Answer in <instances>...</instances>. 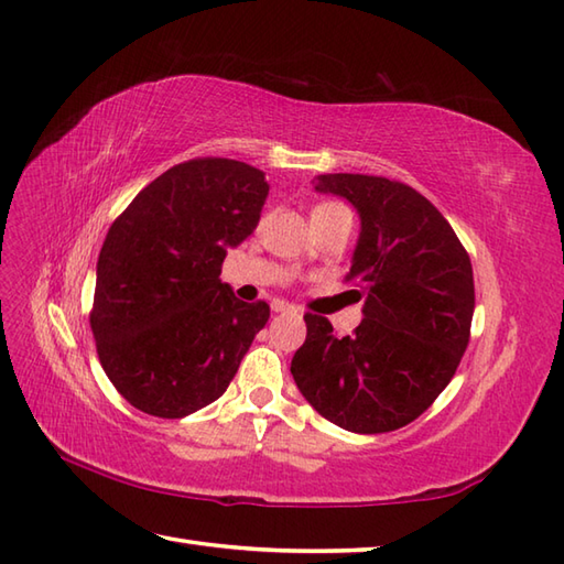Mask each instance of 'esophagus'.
Returning a JSON list of instances; mask_svg holds the SVG:
<instances>
[{
	"label": "esophagus",
	"mask_w": 564,
	"mask_h": 564,
	"mask_svg": "<svg viewBox=\"0 0 564 564\" xmlns=\"http://www.w3.org/2000/svg\"><path fill=\"white\" fill-rule=\"evenodd\" d=\"M271 310L273 313H293V305H289L285 301H273Z\"/></svg>",
	"instance_id": "esophagus-1"
}]
</instances>
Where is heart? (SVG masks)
I'll return each mask as SVG.
<instances>
[{"label": "heart", "mask_w": 564, "mask_h": 564, "mask_svg": "<svg viewBox=\"0 0 564 564\" xmlns=\"http://www.w3.org/2000/svg\"><path fill=\"white\" fill-rule=\"evenodd\" d=\"M337 208H341L339 203H319V206H315V210H313V218H319V215H327Z\"/></svg>", "instance_id": "1"}]
</instances>
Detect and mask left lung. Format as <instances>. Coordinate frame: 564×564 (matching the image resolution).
Here are the masks:
<instances>
[{
	"instance_id": "left-lung-1",
	"label": "left lung",
	"mask_w": 564,
	"mask_h": 564,
	"mask_svg": "<svg viewBox=\"0 0 564 564\" xmlns=\"http://www.w3.org/2000/svg\"><path fill=\"white\" fill-rule=\"evenodd\" d=\"M315 184L361 215L346 281L358 283L366 305L351 337L307 313L291 373L332 424L386 434L426 412L455 376L470 341L473 263L448 220L412 186L368 174H319Z\"/></svg>"
}]
</instances>
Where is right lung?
Listing matches in <instances>:
<instances>
[{
	"mask_svg": "<svg viewBox=\"0 0 564 564\" xmlns=\"http://www.w3.org/2000/svg\"><path fill=\"white\" fill-rule=\"evenodd\" d=\"M267 196L257 166L198 158L154 178L109 227L89 325L135 410L182 419L230 386L271 310L237 301L220 267L254 232Z\"/></svg>",
	"mask_w": 564,
	"mask_h": 564,
	"instance_id": "add662e5",
	"label": "right lung"
}]
</instances>
